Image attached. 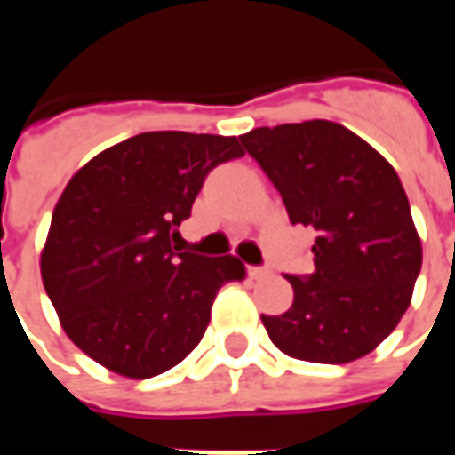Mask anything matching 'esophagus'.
<instances>
[{"mask_svg":"<svg viewBox=\"0 0 455 455\" xmlns=\"http://www.w3.org/2000/svg\"><path fill=\"white\" fill-rule=\"evenodd\" d=\"M248 275L253 277V280H260V277L270 275V267H267V266H253V267H248Z\"/></svg>","mask_w":455,"mask_h":455,"instance_id":"esophagus-1","label":"esophagus"}]
</instances>
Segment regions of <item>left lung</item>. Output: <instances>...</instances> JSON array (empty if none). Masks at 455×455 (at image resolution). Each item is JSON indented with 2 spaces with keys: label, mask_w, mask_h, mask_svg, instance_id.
Segmentation results:
<instances>
[{
  "label": "left lung",
  "mask_w": 455,
  "mask_h": 455,
  "mask_svg": "<svg viewBox=\"0 0 455 455\" xmlns=\"http://www.w3.org/2000/svg\"><path fill=\"white\" fill-rule=\"evenodd\" d=\"M285 202L315 231L309 275H285L295 302L260 316L292 358L351 363L385 341L407 312L421 243L397 172L341 124L315 119L238 136Z\"/></svg>",
  "instance_id": "obj_1"
}]
</instances>
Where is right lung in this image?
Segmentation results:
<instances>
[{
    "label": "right lung",
    "instance_id": "obj_1",
    "mask_svg": "<svg viewBox=\"0 0 455 455\" xmlns=\"http://www.w3.org/2000/svg\"><path fill=\"white\" fill-rule=\"evenodd\" d=\"M236 136L148 131L102 150L68 182L41 256L65 334L109 371L143 380L202 341L234 256L180 251V221L212 170L241 158Z\"/></svg>",
    "mask_w": 455,
    "mask_h": 455
}]
</instances>
